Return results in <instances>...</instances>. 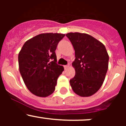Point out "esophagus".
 Here are the masks:
<instances>
[{
	"label": "esophagus",
	"instance_id": "1",
	"mask_svg": "<svg viewBox=\"0 0 126 126\" xmlns=\"http://www.w3.org/2000/svg\"><path fill=\"white\" fill-rule=\"evenodd\" d=\"M69 65H65V66H64V69H68V68H69Z\"/></svg>",
	"mask_w": 126,
	"mask_h": 126
}]
</instances>
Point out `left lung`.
I'll return each mask as SVG.
<instances>
[{"label": "left lung", "mask_w": 126, "mask_h": 126, "mask_svg": "<svg viewBox=\"0 0 126 126\" xmlns=\"http://www.w3.org/2000/svg\"><path fill=\"white\" fill-rule=\"evenodd\" d=\"M66 36L75 50L72 65L76 75L69 81L72 90L81 97L92 96L102 85L107 72L109 57L106 48L88 34L71 32Z\"/></svg>", "instance_id": "1"}]
</instances>
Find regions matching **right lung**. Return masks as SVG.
<instances>
[{"label": "right lung", "mask_w": 126, "mask_h": 126, "mask_svg": "<svg viewBox=\"0 0 126 126\" xmlns=\"http://www.w3.org/2000/svg\"><path fill=\"white\" fill-rule=\"evenodd\" d=\"M65 34L45 33L27 41L18 55L19 68L28 90L38 97L55 91L57 79L64 71L57 64L55 50Z\"/></svg>", "instance_id": "right-lung-1"}]
</instances>
